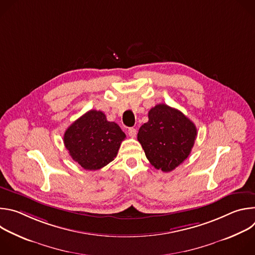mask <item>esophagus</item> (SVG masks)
I'll use <instances>...</instances> for the list:
<instances>
[{"instance_id": "1", "label": "esophagus", "mask_w": 255, "mask_h": 255, "mask_svg": "<svg viewBox=\"0 0 255 255\" xmlns=\"http://www.w3.org/2000/svg\"><path fill=\"white\" fill-rule=\"evenodd\" d=\"M128 134H129V136H130V137L134 138V137H136L137 131H136V129H135V128H129V129H128Z\"/></svg>"}]
</instances>
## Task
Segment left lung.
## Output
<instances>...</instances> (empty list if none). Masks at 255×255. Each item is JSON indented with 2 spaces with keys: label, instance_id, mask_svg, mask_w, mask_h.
Segmentation results:
<instances>
[{
  "label": "left lung",
  "instance_id": "obj_1",
  "mask_svg": "<svg viewBox=\"0 0 255 255\" xmlns=\"http://www.w3.org/2000/svg\"><path fill=\"white\" fill-rule=\"evenodd\" d=\"M197 137L195 124L180 111L165 104H158L148 112L137 139L149 162L168 172L183 163L190 155Z\"/></svg>",
  "mask_w": 255,
  "mask_h": 255
}]
</instances>
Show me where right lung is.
<instances>
[{"instance_id": "add662e5", "label": "right lung", "mask_w": 255, "mask_h": 255, "mask_svg": "<svg viewBox=\"0 0 255 255\" xmlns=\"http://www.w3.org/2000/svg\"><path fill=\"white\" fill-rule=\"evenodd\" d=\"M125 138L117 123L109 122L101 111L91 110L66 129L63 142L83 168L97 170L114 160Z\"/></svg>"}]
</instances>
